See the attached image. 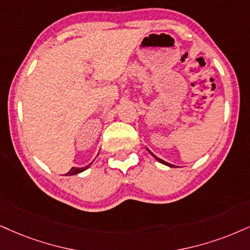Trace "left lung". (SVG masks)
Here are the masks:
<instances>
[{"label":"left lung","instance_id":"obj_1","mask_svg":"<svg viewBox=\"0 0 250 250\" xmlns=\"http://www.w3.org/2000/svg\"><path fill=\"white\" fill-rule=\"evenodd\" d=\"M149 153H150V154H152V155L154 156V158H155L156 160H158V161H159V162H161V163H163V165H166V166H169V167H172V166L170 165V163H168V162L163 161V160H161V159H160V158H158V156H155V155H154V154H153L152 152H150V150H149Z\"/></svg>","mask_w":250,"mask_h":250}]
</instances>
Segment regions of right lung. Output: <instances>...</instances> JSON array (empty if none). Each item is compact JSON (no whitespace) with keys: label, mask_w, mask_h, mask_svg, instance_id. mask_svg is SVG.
Wrapping results in <instances>:
<instances>
[{"label":"right lung","mask_w":250,"mask_h":250,"mask_svg":"<svg viewBox=\"0 0 250 250\" xmlns=\"http://www.w3.org/2000/svg\"><path fill=\"white\" fill-rule=\"evenodd\" d=\"M90 165H91V163H90ZM90 165L85 166V167H82V168H76V167H73L72 169H70V170H69L68 172H67L66 176H70V175H76V174H80V172L84 171L85 169H88L89 167H90Z\"/></svg>","instance_id":"add662e5"}]
</instances>
